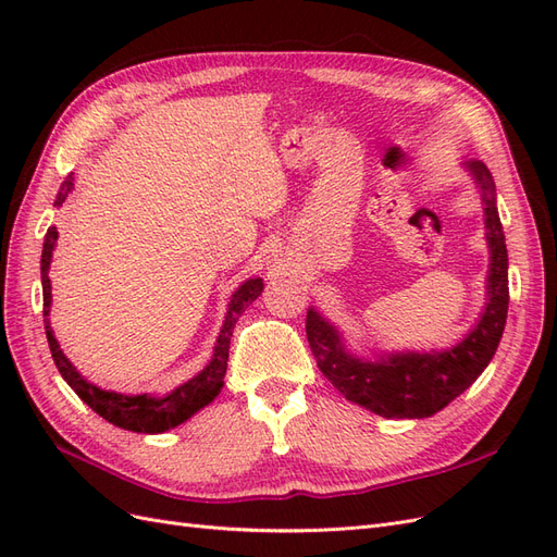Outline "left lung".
Segmentation results:
<instances>
[{
	"label": "left lung",
	"instance_id": "obj_1",
	"mask_svg": "<svg viewBox=\"0 0 557 557\" xmlns=\"http://www.w3.org/2000/svg\"><path fill=\"white\" fill-rule=\"evenodd\" d=\"M481 185L487 244L493 250L487 301L481 323L462 344L446 352H407L381 362L348 356L336 334L315 311L307 313V339L323 376L346 399L385 418H428L474 383L499 346L509 311V256L495 207V183L483 162H469Z\"/></svg>",
	"mask_w": 557,
	"mask_h": 557
}]
</instances>
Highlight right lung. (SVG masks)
I'll use <instances>...</instances> for the list:
<instances>
[{"label":"right lung","mask_w":557,"mask_h":557,"mask_svg":"<svg viewBox=\"0 0 557 557\" xmlns=\"http://www.w3.org/2000/svg\"><path fill=\"white\" fill-rule=\"evenodd\" d=\"M74 188V178L70 176L58 193L55 205L60 207L62 201L70 195ZM58 242V230L48 227L46 237H44V250H41V285H44V327H46V339L50 356H53L55 367L60 369L62 379L70 383L72 391L88 404V407L102 416L109 423L115 428H123L129 432H144V434H158L164 430H172L181 425L183 420H188L193 413H197L201 407H207L213 397L221 393L223 379L227 372V358H230V339L234 325H237V318L246 311L250 301H256L258 295L262 293V281L260 278H250L246 281L242 288L232 295L230 301V311L225 315V323L221 330V336H218V344L213 350V360L207 364L205 372H199L195 379L188 383H183L181 387L172 395H166L162 399L150 397V395H137V397H127V395H117V393H107L99 391L97 385L88 383L83 379L72 362L64 358V352L60 350L53 330H50L48 323V311H50V278H48V267H50V256H53V248Z\"/></svg>","instance_id":"add662e5"}]
</instances>
